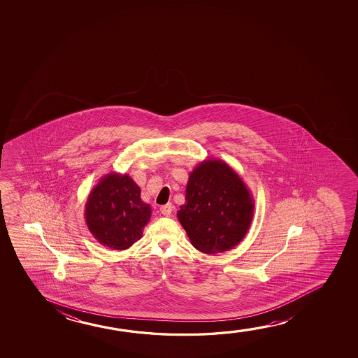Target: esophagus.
Returning <instances> with one entry per match:
<instances>
[{"mask_svg": "<svg viewBox=\"0 0 358 358\" xmlns=\"http://www.w3.org/2000/svg\"><path fill=\"white\" fill-rule=\"evenodd\" d=\"M172 210H173V206H172L171 203H167V204L160 208V213H162L164 216L171 215Z\"/></svg>", "mask_w": 358, "mask_h": 358, "instance_id": "1", "label": "esophagus"}]
</instances>
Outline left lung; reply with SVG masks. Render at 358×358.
Returning <instances> with one entry per match:
<instances>
[{"instance_id": "8db88e82", "label": "left lung", "mask_w": 358, "mask_h": 358, "mask_svg": "<svg viewBox=\"0 0 358 358\" xmlns=\"http://www.w3.org/2000/svg\"><path fill=\"white\" fill-rule=\"evenodd\" d=\"M253 214L255 201L238 173L220 159H206L189 173L177 217L194 248L215 255L243 240Z\"/></svg>"}]
</instances>
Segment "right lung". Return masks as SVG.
<instances>
[{"label": "right lung", "mask_w": 358, "mask_h": 358, "mask_svg": "<svg viewBox=\"0 0 358 358\" xmlns=\"http://www.w3.org/2000/svg\"><path fill=\"white\" fill-rule=\"evenodd\" d=\"M152 208L141 198V188L127 173L111 172L89 193L84 219L99 243L124 250L141 240Z\"/></svg>", "instance_id": "add662e5"}]
</instances>
